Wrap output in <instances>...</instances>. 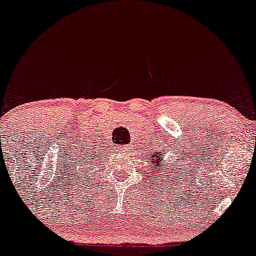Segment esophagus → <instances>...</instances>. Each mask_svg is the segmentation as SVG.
I'll use <instances>...</instances> for the list:
<instances>
[{"label":"esophagus","instance_id":"esophagus-1","mask_svg":"<svg viewBox=\"0 0 256 256\" xmlns=\"http://www.w3.org/2000/svg\"><path fill=\"white\" fill-rule=\"evenodd\" d=\"M120 149L122 150V151H128V149H129V145H128V144L120 145Z\"/></svg>","mask_w":256,"mask_h":256}]
</instances>
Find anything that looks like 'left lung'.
Instances as JSON below:
<instances>
[{"label":"left lung","mask_w":256,"mask_h":256,"mask_svg":"<svg viewBox=\"0 0 256 256\" xmlns=\"http://www.w3.org/2000/svg\"><path fill=\"white\" fill-rule=\"evenodd\" d=\"M151 152H152V150H151ZM164 150H161V152H158V151H155V152L151 154L150 151H149L150 160H151V162H152L154 164H155V166H154V168H152V167H151V171H152L154 178L162 177V173H161L162 172V170H161L162 162H161V160L164 161V158H162L161 156L164 155ZM150 166H151V164H150Z\"/></svg>","instance_id":"left-lung-1"}]
</instances>
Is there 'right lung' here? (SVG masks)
I'll list each match as a JSON object with an SVG mask.
<instances>
[{
  "label": "right lung",
  "mask_w": 256,
  "mask_h": 256,
  "mask_svg": "<svg viewBox=\"0 0 256 256\" xmlns=\"http://www.w3.org/2000/svg\"><path fill=\"white\" fill-rule=\"evenodd\" d=\"M95 158H96V156H95Z\"/></svg>",
  "instance_id": "right-lung-1"
}]
</instances>
